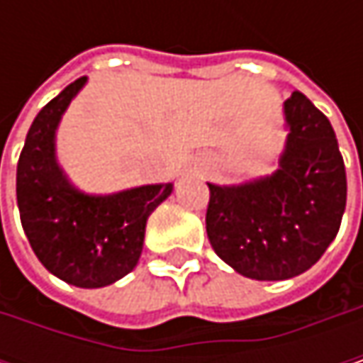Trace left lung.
<instances>
[{"label": "left lung", "mask_w": 363, "mask_h": 363, "mask_svg": "<svg viewBox=\"0 0 363 363\" xmlns=\"http://www.w3.org/2000/svg\"><path fill=\"white\" fill-rule=\"evenodd\" d=\"M286 145L277 168L240 184L208 182V240L229 267L258 281L311 269L334 242L347 177L328 117L305 94L284 103Z\"/></svg>", "instance_id": "left-lung-1"}]
</instances>
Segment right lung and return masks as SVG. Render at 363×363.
I'll return each instance as SVG.
<instances>
[{
	"instance_id": "right-lung-1",
	"label": "right lung",
	"mask_w": 363,
	"mask_h": 363,
	"mask_svg": "<svg viewBox=\"0 0 363 363\" xmlns=\"http://www.w3.org/2000/svg\"><path fill=\"white\" fill-rule=\"evenodd\" d=\"M88 77L75 79L33 119L16 168V201L39 262L77 288H103L128 275L145 244L151 212L172 182L96 195L77 189L56 157V130Z\"/></svg>"
}]
</instances>
